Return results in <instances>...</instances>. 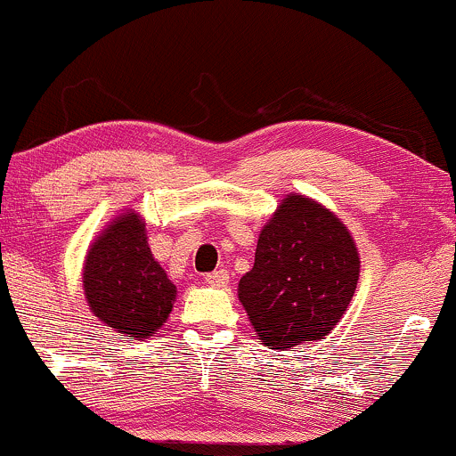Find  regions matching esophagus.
<instances>
[{"label":"esophagus","instance_id":"34e87169","mask_svg":"<svg viewBox=\"0 0 456 456\" xmlns=\"http://www.w3.org/2000/svg\"><path fill=\"white\" fill-rule=\"evenodd\" d=\"M206 282H208V285H212V287H227V282H229L227 270H214V272H210V274L206 276Z\"/></svg>","mask_w":456,"mask_h":456}]
</instances>
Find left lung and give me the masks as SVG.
Segmentation results:
<instances>
[{
  "instance_id": "1",
  "label": "left lung",
  "mask_w": 456,
  "mask_h": 456,
  "mask_svg": "<svg viewBox=\"0 0 456 456\" xmlns=\"http://www.w3.org/2000/svg\"><path fill=\"white\" fill-rule=\"evenodd\" d=\"M358 276V246L341 218L315 199L289 192L261 229L238 297L259 341L285 352L337 328Z\"/></svg>"
}]
</instances>
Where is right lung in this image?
Wrapping results in <instances>:
<instances>
[{"label": "right lung", "mask_w": 456, "mask_h": 456, "mask_svg": "<svg viewBox=\"0 0 456 456\" xmlns=\"http://www.w3.org/2000/svg\"><path fill=\"white\" fill-rule=\"evenodd\" d=\"M83 294L98 322L134 341L154 337L174 311L177 287L151 255L145 218L128 208L87 248Z\"/></svg>", "instance_id": "add662e5"}]
</instances>
